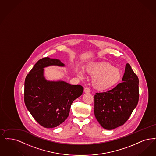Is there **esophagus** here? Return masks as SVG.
I'll return each instance as SVG.
<instances>
[{
	"instance_id": "esophagus-1",
	"label": "esophagus",
	"mask_w": 156,
	"mask_h": 156,
	"mask_svg": "<svg viewBox=\"0 0 156 156\" xmlns=\"http://www.w3.org/2000/svg\"><path fill=\"white\" fill-rule=\"evenodd\" d=\"M90 89H89V88H88V87H85V89H84V92L85 93H90Z\"/></svg>"
}]
</instances>
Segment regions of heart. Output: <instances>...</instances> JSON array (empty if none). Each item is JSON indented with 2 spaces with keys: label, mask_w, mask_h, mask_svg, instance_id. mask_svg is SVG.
<instances>
[{
  "label": "heart",
  "mask_w": 156,
  "mask_h": 156,
  "mask_svg": "<svg viewBox=\"0 0 156 156\" xmlns=\"http://www.w3.org/2000/svg\"><path fill=\"white\" fill-rule=\"evenodd\" d=\"M87 73L94 76L92 85L94 87L100 91L108 90L115 87L122 78L121 71L114 67L108 62H94L86 67ZM80 77L83 76V73L80 69H76Z\"/></svg>",
  "instance_id": "b5f03b06"
}]
</instances>
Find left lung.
Wrapping results in <instances>:
<instances>
[{"label": "left lung", "instance_id": "1", "mask_svg": "<svg viewBox=\"0 0 156 156\" xmlns=\"http://www.w3.org/2000/svg\"><path fill=\"white\" fill-rule=\"evenodd\" d=\"M122 81L112 90L94 95L95 117L107 130L124 124L137 106L139 79L128 63Z\"/></svg>", "mask_w": 156, "mask_h": 156}]
</instances>
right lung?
Masks as SVG:
<instances>
[{
	"instance_id": "right-lung-1",
	"label": "right lung",
	"mask_w": 156,
	"mask_h": 156,
	"mask_svg": "<svg viewBox=\"0 0 156 156\" xmlns=\"http://www.w3.org/2000/svg\"><path fill=\"white\" fill-rule=\"evenodd\" d=\"M64 67L59 59L43 58L34 65L27 75L24 83V102L27 108L37 122L46 128L62 124L69 117L70 107L81 96L83 87L62 81H50L44 75V68Z\"/></svg>"
}]
</instances>
